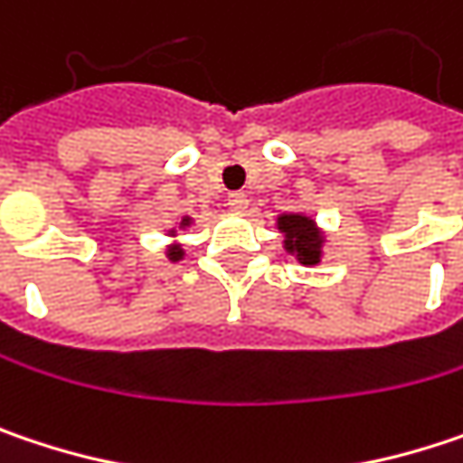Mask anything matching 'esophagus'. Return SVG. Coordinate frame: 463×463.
Here are the masks:
<instances>
[{"instance_id":"1","label":"esophagus","mask_w":463,"mask_h":463,"mask_svg":"<svg viewBox=\"0 0 463 463\" xmlns=\"http://www.w3.org/2000/svg\"><path fill=\"white\" fill-rule=\"evenodd\" d=\"M248 194L245 192H234V194H229V200H226V205L232 208V211H237V213H242L245 208H248Z\"/></svg>"}]
</instances>
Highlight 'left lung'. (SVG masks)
Returning <instances> with one entry per match:
<instances>
[{"label": "left lung", "mask_w": 463, "mask_h": 463, "mask_svg": "<svg viewBox=\"0 0 463 463\" xmlns=\"http://www.w3.org/2000/svg\"><path fill=\"white\" fill-rule=\"evenodd\" d=\"M279 229L284 232V248L298 255L303 266H314L321 258V234L316 232L308 215H279Z\"/></svg>", "instance_id": "obj_1"}]
</instances>
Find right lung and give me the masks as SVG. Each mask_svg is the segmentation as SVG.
Returning a JSON list of instances; mask_svg holds the SVG:
<instances>
[{"label": "right lung", "mask_w": 463, "mask_h": 463, "mask_svg": "<svg viewBox=\"0 0 463 463\" xmlns=\"http://www.w3.org/2000/svg\"><path fill=\"white\" fill-rule=\"evenodd\" d=\"M182 223H184V226H186V223H189V218H184ZM182 255H184L182 248H171V250H168V258H171V260H179Z\"/></svg>", "instance_id": "right-lung-1"}]
</instances>
